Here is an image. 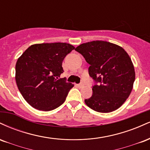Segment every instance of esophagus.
Here are the masks:
<instances>
[{
	"label": "esophagus",
	"instance_id": "34e87169",
	"mask_svg": "<svg viewBox=\"0 0 150 150\" xmlns=\"http://www.w3.org/2000/svg\"><path fill=\"white\" fill-rule=\"evenodd\" d=\"M77 86L78 87H83V84L82 83H80V84H78V85H77Z\"/></svg>",
	"mask_w": 150,
	"mask_h": 150
}]
</instances>
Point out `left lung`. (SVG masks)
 Returning a JSON list of instances; mask_svg holds the SVG:
<instances>
[{"label":"left lung","mask_w":150,"mask_h":150,"mask_svg":"<svg viewBox=\"0 0 150 150\" xmlns=\"http://www.w3.org/2000/svg\"><path fill=\"white\" fill-rule=\"evenodd\" d=\"M90 65L89 74L98 85L85 99L87 106L100 113H109L120 107L133 87L135 68L128 53L121 46L106 41H93L75 48Z\"/></svg>","instance_id":"left-lung-1"}]
</instances>
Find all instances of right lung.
Segmentation results:
<instances>
[{"label": "right lung", "mask_w": 150, "mask_h": 150, "mask_svg": "<svg viewBox=\"0 0 150 150\" xmlns=\"http://www.w3.org/2000/svg\"><path fill=\"white\" fill-rule=\"evenodd\" d=\"M75 47L67 43H43L30 46L15 65V80L22 97L30 106L49 111L63 104L74 85L58 79L62 63Z\"/></svg>", "instance_id": "obj_1"}]
</instances>
